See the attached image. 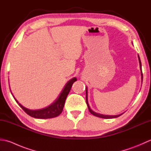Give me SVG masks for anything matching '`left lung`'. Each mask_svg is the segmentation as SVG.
<instances>
[{
  "label": "left lung",
  "instance_id": "8db88e82",
  "mask_svg": "<svg viewBox=\"0 0 151 151\" xmlns=\"http://www.w3.org/2000/svg\"><path fill=\"white\" fill-rule=\"evenodd\" d=\"M138 59H139V66H140V69H141V75H142V81H143V73H142V63H141V61H140V58H139V56L138 55ZM86 104H87V106L88 107L89 109V112L91 114H93V115L96 117H101V118H104V119H112V118H115V117H119L120 115H121L122 114H119V115H102V114H98V113H96V112L93 111L89 107V105L88 104V88H86Z\"/></svg>",
  "mask_w": 151,
  "mask_h": 151
}]
</instances>
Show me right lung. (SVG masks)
<instances>
[{
	"label": "right lung",
	"mask_w": 151,
	"mask_h": 151,
	"mask_svg": "<svg viewBox=\"0 0 151 151\" xmlns=\"http://www.w3.org/2000/svg\"><path fill=\"white\" fill-rule=\"evenodd\" d=\"M75 81H76V78H73V79L70 80V81H69L66 84L65 88H63V91L60 93L58 98L54 101V102H53L52 104L50 105L49 106L41 109V110H32L24 108L23 106H22L20 103H19L18 101L16 100L14 96H13V97H14L15 101L17 102L19 106L31 117L37 119H49L56 117L57 116H58V115L62 112L64 104H65V99L67 97V95L69 94L70 89H71L73 84Z\"/></svg>",
	"instance_id": "right-lung-1"
}]
</instances>
